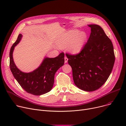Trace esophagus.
<instances>
[{
  "instance_id": "34e87169",
  "label": "esophagus",
  "mask_w": 126,
  "mask_h": 126,
  "mask_svg": "<svg viewBox=\"0 0 126 126\" xmlns=\"http://www.w3.org/2000/svg\"><path fill=\"white\" fill-rule=\"evenodd\" d=\"M68 58L66 57H65V58H64V60H65V63H66L67 62H68Z\"/></svg>"
}]
</instances>
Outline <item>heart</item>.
<instances>
[{"instance_id": "obj_1", "label": "heart", "mask_w": 126, "mask_h": 126, "mask_svg": "<svg viewBox=\"0 0 126 126\" xmlns=\"http://www.w3.org/2000/svg\"><path fill=\"white\" fill-rule=\"evenodd\" d=\"M87 35L84 32L78 30H70L64 33L57 41V44L61 48L68 47L69 51L72 54L80 53L86 43Z\"/></svg>"}]
</instances>
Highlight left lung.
Returning a JSON list of instances; mask_svg holds the SVG:
<instances>
[{"instance_id":"8db88e82","label":"left lung","mask_w":126,"mask_h":126,"mask_svg":"<svg viewBox=\"0 0 126 126\" xmlns=\"http://www.w3.org/2000/svg\"><path fill=\"white\" fill-rule=\"evenodd\" d=\"M88 26L91 33L83 50L77 55H66L72 68L75 84L82 90L93 91L107 80L113 67L115 56L113 44L101 26Z\"/></svg>"}]
</instances>
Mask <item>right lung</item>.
Returning <instances> with one entry per match:
<instances>
[{
  "mask_svg": "<svg viewBox=\"0 0 126 126\" xmlns=\"http://www.w3.org/2000/svg\"><path fill=\"white\" fill-rule=\"evenodd\" d=\"M22 37L19 34L10 52V67L13 76L21 87L29 94L41 95L49 92L54 85L55 75L64 64V54L55 58L45 57L39 66L30 72H24L17 68L13 57L15 46Z\"/></svg>",
  "mask_w": 126,
  "mask_h": 126,
  "instance_id": "obj_1",
  "label": "right lung"
}]
</instances>
